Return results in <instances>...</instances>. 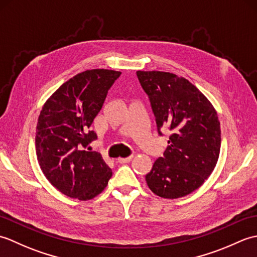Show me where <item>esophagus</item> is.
Masks as SVG:
<instances>
[{"label": "esophagus", "mask_w": 257, "mask_h": 257, "mask_svg": "<svg viewBox=\"0 0 257 257\" xmlns=\"http://www.w3.org/2000/svg\"><path fill=\"white\" fill-rule=\"evenodd\" d=\"M134 156H129L127 158H118V162L119 163H125V162H130L133 160Z\"/></svg>", "instance_id": "obj_1"}]
</instances>
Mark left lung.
<instances>
[{
    "instance_id": "obj_1",
    "label": "left lung",
    "mask_w": 257,
    "mask_h": 257,
    "mask_svg": "<svg viewBox=\"0 0 257 257\" xmlns=\"http://www.w3.org/2000/svg\"><path fill=\"white\" fill-rule=\"evenodd\" d=\"M148 95L158 133L171 132L168 147L146 176L149 189L165 199H178L199 189L214 170L221 149L220 121L209 99L176 74L137 72Z\"/></svg>"
}]
</instances>
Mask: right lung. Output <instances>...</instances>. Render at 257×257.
<instances>
[{"mask_svg": "<svg viewBox=\"0 0 257 257\" xmlns=\"http://www.w3.org/2000/svg\"><path fill=\"white\" fill-rule=\"evenodd\" d=\"M120 74L85 70L64 83L42 108L35 137L38 165L52 185L69 198L94 199L112 176L100 154L83 148L97 139L90 125Z\"/></svg>", "mask_w": 257, "mask_h": 257, "instance_id": "right-lung-1", "label": "right lung"}]
</instances>
